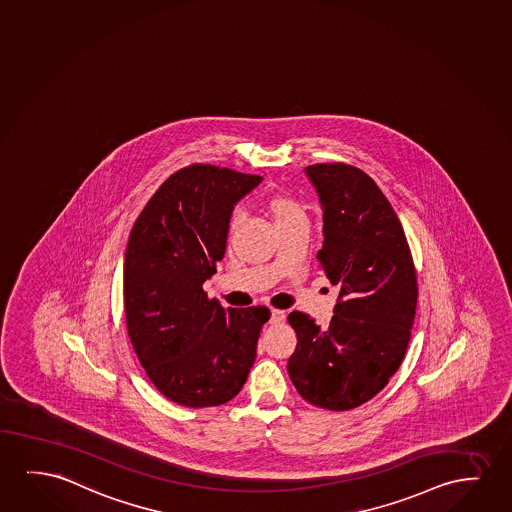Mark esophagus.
Listing matches in <instances>:
<instances>
[{
	"label": "esophagus",
	"mask_w": 512,
	"mask_h": 512,
	"mask_svg": "<svg viewBox=\"0 0 512 512\" xmlns=\"http://www.w3.org/2000/svg\"><path fill=\"white\" fill-rule=\"evenodd\" d=\"M283 320H285V313L282 310H271V319H269L271 324H280Z\"/></svg>",
	"instance_id": "obj_1"
}]
</instances>
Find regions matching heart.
<instances>
[{"label":"heart","mask_w":512,"mask_h":512,"mask_svg":"<svg viewBox=\"0 0 512 512\" xmlns=\"http://www.w3.org/2000/svg\"><path fill=\"white\" fill-rule=\"evenodd\" d=\"M267 211L273 218L276 229H283V227H289L294 223L306 222V211H304L303 204L289 195H283V193L271 195L267 199ZM237 223H239V213H234L230 218V229H236Z\"/></svg>","instance_id":"heart-1"}]
</instances>
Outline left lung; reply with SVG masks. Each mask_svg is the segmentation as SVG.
I'll use <instances>...</instances> for the list:
<instances>
[{
    "instance_id": "1",
    "label": "left lung",
    "mask_w": 512,
    "mask_h": 512,
    "mask_svg": "<svg viewBox=\"0 0 512 512\" xmlns=\"http://www.w3.org/2000/svg\"><path fill=\"white\" fill-rule=\"evenodd\" d=\"M324 211L317 259L340 287L329 326L292 312L297 334L289 375L315 407L350 410L371 400L400 368L417 306V276L407 236L377 183L352 165L304 169Z\"/></svg>"
}]
</instances>
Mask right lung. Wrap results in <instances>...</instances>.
Wrapping results in <instances>:
<instances>
[{
  "mask_svg": "<svg viewBox=\"0 0 512 512\" xmlns=\"http://www.w3.org/2000/svg\"><path fill=\"white\" fill-rule=\"evenodd\" d=\"M260 181L193 163L163 181L128 237V336L149 380L178 405L215 407L232 400L257 356L269 310H225L202 285L225 255L232 209Z\"/></svg>",
  "mask_w": 512,
  "mask_h": 512,
  "instance_id": "obj_1",
  "label": "right lung"
}]
</instances>
